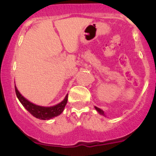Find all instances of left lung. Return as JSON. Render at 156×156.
I'll list each match as a JSON object with an SVG mask.
<instances>
[{
    "label": "left lung",
    "instance_id": "left-lung-1",
    "mask_svg": "<svg viewBox=\"0 0 156 156\" xmlns=\"http://www.w3.org/2000/svg\"><path fill=\"white\" fill-rule=\"evenodd\" d=\"M94 108H95V109L97 110V112H98L99 114H100V115H103V116H105V117H106V114H105V112H104V111H103V110H102L101 108H100L97 107V106H94Z\"/></svg>",
    "mask_w": 156,
    "mask_h": 156
}]
</instances>
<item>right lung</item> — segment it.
<instances>
[{
  "instance_id": "right-lung-1",
  "label": "right lung",
  "mask_w": 156,
  "mask_h": 156,
  "mask_svg": "<svg viewBox=\"0 0 156 156\" xmlns=\"http://www.w3.org/2000/svg\"><path fill=\"white\" fill-rule=\"evenodd\" d=\"M15 90L16 97L18 100H20V103H22L25 108L31 113L34 117L37 119H41V120H50V119H53L54 117L59 115L61 113L63 112L64 108L66 105L67 101H68V94L65 97L64 100L61 101L58 104L54 105L52 106H42L36 105L34 103H31L27 99L25 98L23 95L20 93V91L17 89L16 86L15 85Z\"/></svg>"
}]
</instances>
